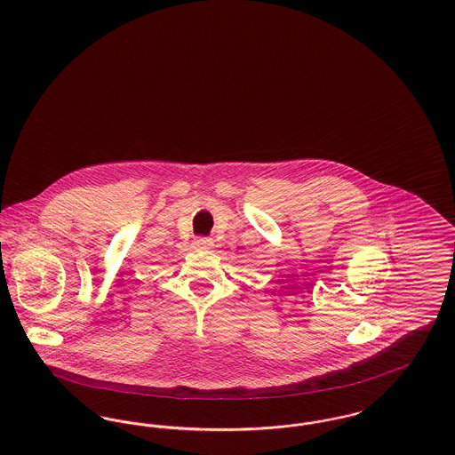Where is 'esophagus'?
Instances as JSON below:
<instances>
[{
	"instance_id": "1",
	"label": "esophagus",
	"mask_w": 455,
	"mask_h": 455,
	"mask_svg": "<svg viewBox=\"0 0 455 455\" xmlns=\"http://www.w3.org/2000/svg\"><path fill=\"white\" fill-rule=\"evenodd\" d=\"M193 245H195L196 249L206 251V249H212V247H213V242H212V238L199 237L196 238Z\"/></svg>"
}]
</instances>
